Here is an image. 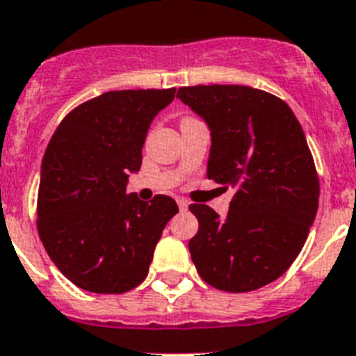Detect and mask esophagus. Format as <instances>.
Masks as SVG:
<instances>
[{
    "mask_svg": "<svg viewBox=\"0 0 356 356\" xmlns=\"http://www.w3.org/2000/svg\"><path fill=\"white\" fill-rule=\"evenodd\" d=\"M177 204H179V208H181V210H188V204H190V202H188L186 199H181V197H179Z\"/></svg>",
    "mask_w": 356,
    "mask_h": 356,
    "instance_id": "esophagus-1",
    "label": "esophagus"
}]
</instances>
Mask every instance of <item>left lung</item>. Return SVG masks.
Listing matches in <instances>:
<instances>
[{
    "mask_svg": "<svg viewBox=\"0 0 356 356\" xmlns=\"http://www.w3.org/2000/svg\"><path fill=\"white\" fill-rule=\"evenodd\" d=\"M210 130L208 179L234 186L228 215L192 204L190 238L201 279L229 293L253 291L293 264L318 210V177L306 136L288 104L241 85L179 88Z\"/></svg>",
    "mask_w": 356,
    "mask_h": 356,
    "instance_id": "left-lung-1",
    "label": "left lung"
}]
</instances>
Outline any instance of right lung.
<instances>
[{
    "mask_svg": "<svg viewBox=\"0 0 356 356\" xmlns=\"http://www.w3.org/2000/svg\"><path fill=\"white\" fill-rule=\"evenodd\" d=\"M175 97L168 90H115L72 110L41 163L38 232L49 257L77 288L124 293L148 275L172 197L127 193L143 163L152 121Z\"/></svg>",
    "mask_w": 356,
    "mask_h": 356,
    "instance_id": "add662e5",
    "label": "right lung"
}]
</instances>
